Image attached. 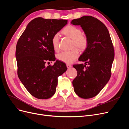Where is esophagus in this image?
<instances>
[{"instance_id": "esophagus-1", "label": "esophagus", "mask_w": 129, "mask_h": 129, "mask_svg": "<svg viewBox=\"0 0 129 129\" xmlns=\"http://www.w3.org/2000/svg\"><path fill=\"white\" fill-rule=\"evenodd\" d=\"M66 66H67V68H71V67H72L71 65H70V64H66Z\"/></svg>"}]
</instances>
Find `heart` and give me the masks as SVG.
I'll list each match as a JSON object with an SVG mask.
<instances>
[{
    "label": "heart",
    "instance_id": "heart-1",
    "mask_svg": "<svg viewBox=\"0 0 129 129\" xmlns=\"http://www.w3.org/2000/svg\"><path fill=\"white\" fill-rule=\"evenodd\" d=\"M62 33L66 36L73 40V45L81 51H84L88 46V39L85 35L82 34L81 30L76 26L69 25L65 27L62 30ZM59 35L55 34L52 37V44L53 49L57 51L58 48ZM79 52L76 48H74L70 51H64L57 55V59L64 63H72L78 57Z\"/></svg>",
    "mask_w": 129,
    "mask_h": 129
}]
</instances>
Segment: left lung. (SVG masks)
Segmentation results:
<instances>
[{
	"instance_id": "1",
	"label": "left lung",
	"mask_w": 129,
	"mask_h": 129,
	"mask_svg": "<svg viewBox=\"0 0 129 129\" xmlns=\"http://www.w3.org/2000/svg\"><path fill=\"white\" fill-rule=\"evenodd\" d=\"M71 23L81 26L88 39V46L78 58L83 64L73 65L77 76L73 81L74 90L83 99H90L100 92L109 81L114 51L109 30L102 22L84 16Z\"/></svg>"
}]
</instances>
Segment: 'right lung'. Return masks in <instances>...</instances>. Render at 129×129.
<instances>
[{"instance_id":"add662e5","label":"right lung","mask_w":129,"mask_h":129,"mask_svg":"<svg viewBox=\"0 0 129 129\" xmlns=\"http://www.w3.org/2000/svg\"><path fill=\"white\" fill-rule=\"evenodd\" d=\"M67 24V20L36 18L27 25L17 43L18 77L37 99L51 98L56 91L58 77L68 69L64 63L58 60L53 66L45 65L46 61L55 60L52 39Z\"/></svg>"}]
</instances>
